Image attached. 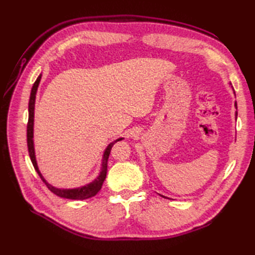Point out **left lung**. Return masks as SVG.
<instances>
[{
    "mask_svg": "<svg viewBox=\"0 0 255 255\" xmlns=\"http://www.w3.org/2000/svg\"><path fill=\"white\" fill-rule=\"evenodd\" d=\"M236 108H237V103H236ZM237 115H238V113L236 112V118H237ZM163 197H164V196H163ZM165 198H166V197H165Z\"/></svg>",
    "mask_w": 255,
    "mask_h": 255,
    "instance_id": "obj_1",
    "label": "left lung"
}]
</instances>
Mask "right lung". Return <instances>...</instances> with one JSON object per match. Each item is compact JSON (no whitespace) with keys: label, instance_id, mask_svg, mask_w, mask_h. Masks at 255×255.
Wrapping results in <instances>:
<instances>
[{"label":"right lung","instance_id":"right-lung-1","mask_svg":"<svg viewBox=\"0 0 255 255\" xmlns=\"http://www.w3.org/2000/svg\"><path fill=\"white\" fill-rule=\"evenodd\" d=\"M41 75L42 74H39V77L37 78L34 85H32L31 92H30V97H29V104H28V124H27V147H28V153H29V156H30L31 163H32V165H34L36 172L38 173V175L40 176L42 182H44L47 185V187L49 188L53 194H56L57 196L68 198V199H81V200L90 198V197H93L101 191L103 183H104V181H105L106 173H107V160H108V156H110L112 147L117 141H119V140H123L124 138H118V139L115 140V141H113L107 145V148L104 151V154H103L100 174L97 175V177L95 178L94 181H92L91 183L86 184V185H84V186L77 187V188H57L55 186H52L51 184H49L45 180L44 176H42V174L39 171V167H38V165H37L35 147H34L35 101H36V94H37L38 85H39L40 80H41Z\"/></svg>","mask_w":255,"mask_h":255}]
</instances>
